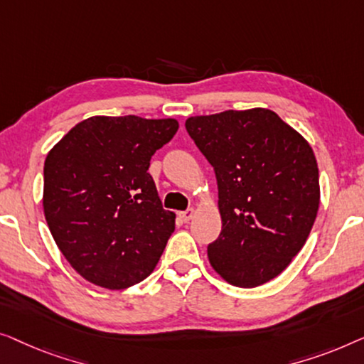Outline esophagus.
Wrapping results in <instances>:
<instances>
[{
  "label": "esophagus",
  "instance_id": "obj_1",
  "mask_svg": "<svg viewBox=\"0 0 364 364\" xmlns=\"http://www.w3.org/2000/svg\"><path fill=\"white\" fill-rule=\"evenodd\" d=\"M193 216H194V209H186V211L180 213V218L183 223H189L193 219Z\"/></svg>",
  "mask_w": 364,
  "mask_h": 364
}]
</instances>
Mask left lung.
I'll list each match as a JSON object with an SVG mask.
<instances>
[{"instance_id":"left-lung-1","label":"left lung","mask_w":364,"mask_h":364,"mask_svg":"<svg viewBox=\"0 0 364 364\" xmlns=\"http://www.w3.org/2000/svg\"><path fill=\"white\" fill-rule=\"evenodd\" d=\"M184 127L216 173L223 229L208 245L209 262L235 287L269 282L314 228L320 206L314 150L269 109L189 117Z\"/></svg>"}]
</instances>
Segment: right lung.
<instances>
[{
  "instance_id": "1",
  "label": "right lung",
  "mask_w": 364,
  "mask_h": 364,
  "mask_svg": "<svg viewBox=\"0 0 364 364\" xmlns=\"http://www.w3.org/2000/svg\"><path fill=\"white\" fill-rule=\"evenodd\" d=\"M178 127L175 119L90 117L46 156V221L60 252L89 282L129 289L156 267L176 216L163 209L148 168Z\"/></svg>"
}]
</instances>
